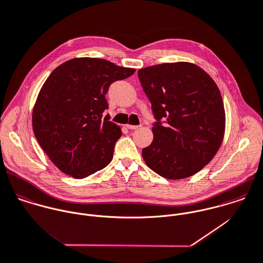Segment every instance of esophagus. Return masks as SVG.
I'll return each instance as SVG.
<instances>
[{
    "mask_svg": "<svg viewBox=\"0 0 263 263\" xmlns=\"http://www.w3.org/2000/svg\"><path fill=\"white\" fill-rule=\"evenodd\" d=\"M128 129H138L140 126L139 125H132V124H126L125 125Z\"/></svg>",
    "mask_w": 263,
    "mask_h": 263,
    "instance_id": "1",
    "label": "esophagus"
}]
</instances>
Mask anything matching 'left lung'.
<instances>
[{
    "instance_id": "left-lung-1",
    "label": "left lung",
    "mask_w": 263,
    "mask_h": 263,
    "mask_svg": "<svg viewBox=\"0 0 263 263\" xmlns=\"http://www.w3.org/2000/svg\"><path fill=\"white\" fill-rule=\"evenodd\" d=\"M138 74L157 120L153 142L142 151L146 164L168 179L197 174L215 156L224 136L226 112L216 84L189 62L149 66Z\"/></svg>"
}]
</instances>
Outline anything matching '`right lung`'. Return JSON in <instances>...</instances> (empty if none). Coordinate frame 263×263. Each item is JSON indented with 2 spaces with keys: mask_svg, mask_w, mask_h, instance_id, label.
I'll return each mask as SVG.
<instances>
[{
  "mask_svg": "<svg viewBox=\"0 0 263 263\" xmlns=\"http://www.w3.org/2000/svg\"><path fill=\"white\" fill-rule=\"evenodd\" d=\"M135 71L84 57L62 63L47 79L33 106L32 129L62 173L85 178L111 162L121 129L105 115V95L112 83Z\"/></svg>",
  "mask_w": 263,
  "mask_h": 263,
  "instance_id": "right-lung-1",
  "label": "right lung"
}]
</instances>
